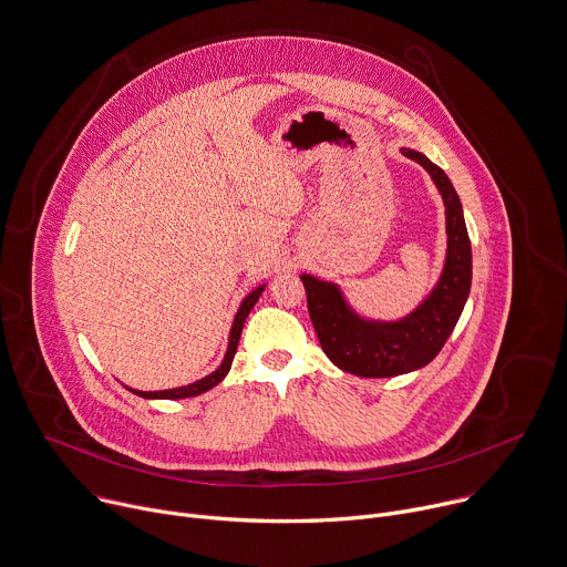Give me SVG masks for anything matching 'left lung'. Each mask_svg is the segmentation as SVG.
Segmentation results:
<instances>
[{
  "instance_id": "obj_1",
  "label": "left lung",
  "mask_w": 567,
  "mask_h": 567,
  "mask_svg": "<svg viewBox=\"0 0 567 567\" xmlns=\"http://www.w3.org/2000/svg\"><path fill=\"white\" fill-rule=\"evenodd\" d=\"M402 154L431 174L446 207V261L433 292L400 321H367L349 308L334 284L301 275L323 353L334 367L360 378H395L426 367L454 332L472 288V244L454 185L424 154Z\"/></svg>"
}]
</instances>
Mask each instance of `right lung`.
Listing matches in <instances>:
<instances>
[{"label":"right lung","instance_id":"1","mask_svg":"<svg viewBox=\"0 0 567 567\" xmlns=\"http://www.w3.org/2000/svg\"><path fill=\"white\" fill-rule=\"evenodd\" d=\"M264 288H266V286H259L257 290H252V292L244 299V303H241V308H239V312H237V317H235L233 330H230L228 351H225V358H223L220 367H218L214 373H209L207 378L196 380V382H192V384H187V386H178V389H167V391H136V389H130V391L136 393V395H141V398H147V400H183V398L200 395V393L209 391L212 386H216L225 375H228V371H230V367H233V360H235V353H237V347H239V337H241L246 317L250 315V310H252L255 303L259 301Z\"/></svg>","mask_w":567,"mask_h":567}]
</instances>
